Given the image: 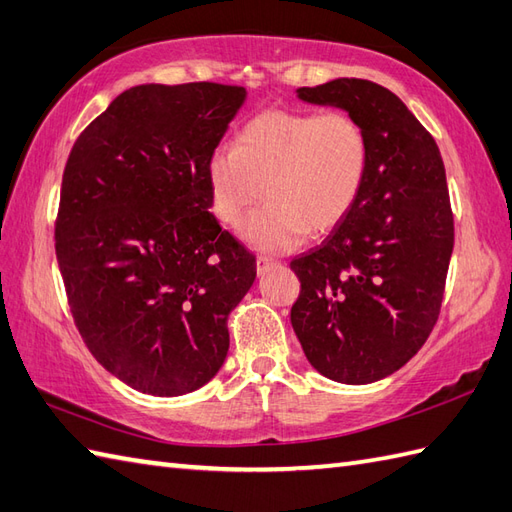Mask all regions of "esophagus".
I'll use <instances>...</instances> for the list:
<instances>
[{
  "instance_id": "1",
  "label": "esophagus",
  "mask_w": 512,
  "mask_h": 512,
  "mask_svg": "<svg viewBox=\"0 0 512 512\" xmlns=\"http://www.w3.org/2000/svg\"><path fill=\"white\" fill-rule=\"evenodd\" d=\"M278 263L274 258H267V256H258L256 258V271H258V276H263V274H267L269 269H274Z\"/></svg>"
}]
</instances>
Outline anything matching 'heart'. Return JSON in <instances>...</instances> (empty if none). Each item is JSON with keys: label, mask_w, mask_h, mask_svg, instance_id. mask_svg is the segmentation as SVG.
I'll use <instances>...</instances> for the list:
<instances>
[{"label": "heart", "mask_w": 512, "mask_h": 512, "mask_svg": "<svg viewBox=\"0 0 512 512\" xmlns=\"http://www.w3.org/2000/svg\"><path fill=\"white\" fill-rule=\"evenodd\" d=\"M368 164V135L348 111L267 109L245 124L236 146L210 155V206L223 225H238L265 195L269 203L241 234L263 252H287L346 219Z\"/></svg>", "instance_id": "1"}]
</instances>
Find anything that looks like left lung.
Here are the masks:
<instances>
[{
    "label": "left lung",
    "instance_id": "left-lung-1",
    "mask_svg": "<svg viewBox=\"0 0 512 512\" xmlns=\"http://www.w3.org/2000/svg\"><path fill=\"white\" fill-rule=\"evenodd\" d=\"M298 96L355 116L368 135L366 184L322 245L293 258L291 324L324 377L363 385L405 366L438 322L453 252V212L436 140L403 100L363 78Z\"/></svg>",
    "mask_w": 512,
    "mask_h": 512
}]
</instances>
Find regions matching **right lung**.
I'll return each instance as SVG.
<instances>
[{
  "mask_svg": "<svg viewBox=\"0 0 512 512\" xmlns=\"http://www.w3.org/2000/svg\"><path fill=\"white\" fill-rule=\"evenodd\" d=\"M221 83L138 85L67 157L54 247L85 346L133 390L179 396L223 366L256 256L210 212L208 160L245 102Z\"/></svg>",
  "mask_w": 512,
  "mask_h": 512,
  "instance_id": "obj_1",
  "label": "right lung"
}]
</instances>
